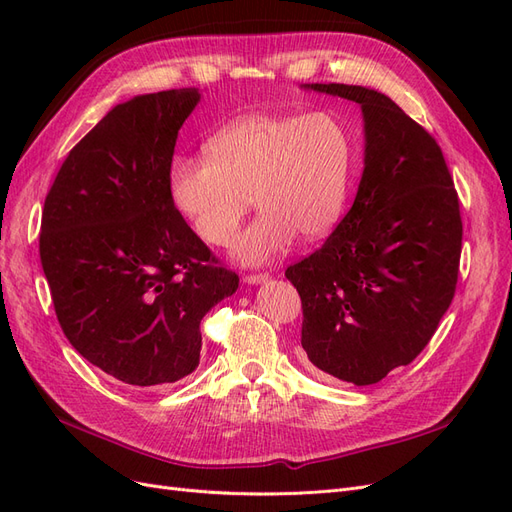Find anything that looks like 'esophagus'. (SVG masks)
<instances>
[{"instance_id":"1","label":"esophagus","mask_w":512,"mask_h":512,"mask_svg":"<svg viewBox=\"0 0 512 512\" xmlns=\"http://www.w3.org/2000/svg\"><path fill=\"white\" fill-rule=\"evenodd\" d=\"M267 280H269V273H250V275H245V277H243V282H245V284H250V286L265 284Z\"/></svg>"}]
</instances>
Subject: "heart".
<instances>
[{"label":"heart","mask_w":512,"mask_h":512,"mask_svg":"<svg viewBox=\"0 0 512 512\" xmlns=\"http://www.w3.org/2000/svg\"><path fill=\"white\" fill-rule=\"evenodd\" d=\"M207 153L175 158L170 196L211 245L232 243L256 196L262 213L237 243L247 265L282 254L297 235L327 237L342 220L354 166V136L342 117L252 115L215 134Z\"/></svg>","instance_id":"1"}]
</instances>
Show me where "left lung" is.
I'll list each match as a JSON object with an SVG mask.
<instances>
[{"mask_svg": "<svg viewBox=\"0 0 512 512\" xmlns=\"http://www.w3.org/2000/svg\"><path fill=\"white\" fill-rule=\"evenodd\" d=\"M303 87L361 104L365 168L346 218L286 269L303 305L301 346L320 376L376 384L421 354L455 297L459 198L436 138L389 96Z\"/></svg>", "mask_w": 512, "mask_h": 512, "instance_id": "left-lung-1", "label": "left lung"}]
</instances>
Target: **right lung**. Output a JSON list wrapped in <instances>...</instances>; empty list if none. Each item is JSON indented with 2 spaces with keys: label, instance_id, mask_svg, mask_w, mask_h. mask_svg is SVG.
I'll return each instance as SVG.
<instances>
[{
  "label": "right lung",
  "instance_id": "add662e5",
  "mask_svg": "<svg viewBox=\"0 0 512 512\" xmlns=\"http://www.w3.org/2000/svg\"><path fill=\"white\" fill-rule=\"evenodd\" d=\"M198 102V89H168L117 104L44 200L40 260L61 331L91 365L141 389L192 374L200 320L239 288L170 196L177 134Z\"/></svg>",
  "mask_w": 512,
  "mask_h": 512
}]
</instances>
